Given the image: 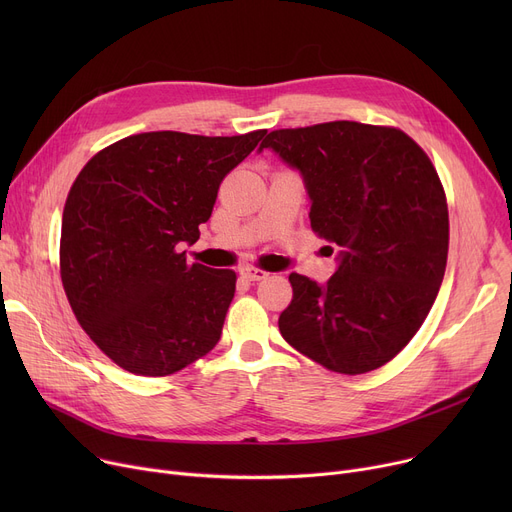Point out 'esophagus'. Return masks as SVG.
I'll return each instance as SVG.
<instances>
[{
	"mask_svg": "<svg viewBox=\"0 0 512 512\" xmlns=\"http://www.w3.org/2000/svg\"><path fill=\"white\" fill-rule=\"evenodd\" d=\"M240 274H242V278L253 280V282H255V280H265L267 276H270V272L259 270V267H253V265H249V267H242Z\"/></svg>",
	"mask_w": 512,
	"mask_h": 512,
	"instance_id": "1",
	"label": "esophagus"
}]
</instances>
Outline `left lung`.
<instances>
[{"mask_svg":"<svg viewBox=\"0 0 512 512\" xmlns=\"http://www.w3.org/2000/svg\"><path fill=\"white\" fill-rule=\"evenodd\" d=\"M267 147L303 174L313 232L340 247L326 286L288 276L282 338L336 373L386 365L421 328L446 272L448 205L432 159L400 128L351 120L272 130Z\"/></svg>","mask_w":512,"mask_h":512,"instance_id":"8db88e82","label":"left lung"}]
</instances>
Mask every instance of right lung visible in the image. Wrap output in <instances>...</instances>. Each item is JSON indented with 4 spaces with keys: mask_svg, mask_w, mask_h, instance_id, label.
I'll list each match as a JSON object with an SVG mask.
<instances>
[{
    "mask_svg": "<svg viewBox=\"0 0 512 512\" xmlns=\"http://www.w3.org/2000/svg\"><path fill=\"white\" fill-rule=\"evenodd\" d=\"M267 130L132 134L95 153L62 215L60 276L89 338L122 369L161 378L218 344L232 270L186 263L220 184Z\"/></svg>",
    "mask_w": 512,
    "mask_h": 512,
    "instance_id": "add662e5",
    "label": "right lung"
}]
</instances>
